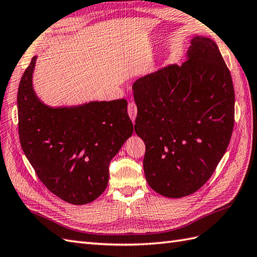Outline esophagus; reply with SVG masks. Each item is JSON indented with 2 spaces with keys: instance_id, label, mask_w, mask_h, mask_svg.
I'll list each match as a JSON object with an SVG mask.
<instances>
[{
  "instance_id": "34e87169",
  "label": "esophagus",
  "mask_w": 257,
  "mask_h": 257,
  "mask_svg": "<svg viewBox=\"0 0 257 257\" xmlns=\"http://www.w3.org/2000/svg\"><path fill=\"white\" fill-rule=\"evenodd\" d=\"M127 112H128V115L131 117V120L134 123L136 115H137V107L134 102H131L128 103V107H127Z\"/></svg>"
}]
</instances>
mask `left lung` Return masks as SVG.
Wrapping results in <instances>:
<instances>
[{"label": "left lung", "mask_w": 257, "mask_h": 257, "mask_svg": "<svg viewBox=\"0 0 257 257\" xmlns=\"http://www.w3.org/2000/svg\"><path fill=\"white\" fill-rule=\"evenodd\" d=\"M133 90L149 186L170 198L191 195L214 173L234 124L232 78L218 46L194 36L182 65L145 75Z\"/></svg>", "instance_id": "1"}]
</instances>
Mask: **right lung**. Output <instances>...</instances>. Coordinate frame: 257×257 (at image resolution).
<instances>
[{
  "label": "right lung",
  "mask_w": 257,
  "mask_h": 257,
  "mask_svg": "<svg viewBox=\"0 0 257 257\" xmlns=\"http://www.w3.org/2000/svg\"><path fill=\"white\" fill-rule=\"evenodd\" d=\"M37 56L17 93L21 145L47 189L73 205L95 201L109 182V164L133 134L125 99L50 107L33 85Z\"/></svg>",
  "instance_id": "right-lung-1"
}]
</instances>
